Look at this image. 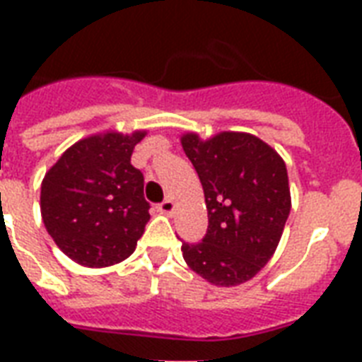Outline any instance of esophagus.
I'll list each match as a JSON object with an SVG mask.
<instances>
[{"mask_svg":"<svg viewBox=\"0 0 362 362\" xmlns=\"http://www.w3.org/2000/svg\"><path fill=\"white\" fill-rule=\"evenodd\" d=\"M175 209H176L175 201H170V199H165L163 203L159 204V212H161V214H165V216L175 214Z\"/></svg>","mask_w":362,"mask_h":362,"instance_id":"1","label":"esophagus"}]
</instances>
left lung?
Here are the masks:
<instances>
[{
	"mask_svg": "<svg viewBox=\"0 0 362 362\" xmlns=\"http://www.w3.org/2000/svg\"><path fill=\"white\" fill-rule=\"evenodd\" d=\"M180 142L209 210L203 242H182L184 261L212 286H240L269 263L286 227L291 210L286 163L259 136L240 131L206 141L184 133Z\"/></svg>",
	"mask_w": 362,
	"mask_h": 362,
	"instance_id": "1",
	"label": "left lung"
}]
</instances>
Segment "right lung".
<instances>
[{
    "mask_svg": "<svg viewBox=\"0 0 362 362\" xmlns=\"http://www.w3.org/2000/svg\"><path fill=\"white\" fill-rule=\"evenodd\" d=\"M146 131L81 139L47 170L41 216L56 246L82 267H110L135 252L150 214L131 153Z\"/></svg>",
    "mask_w": 362,
    "mask_h": 362,
    "instance_id": "right-lung-1",
    "label": "right lung"
}]
</instances>
